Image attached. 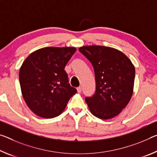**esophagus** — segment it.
Here are the masks:
<instances>
[{"label":"esophagus","mask_w":157,"mask_h":157,"mask_svg":"<svg viewBox=\"0 0 157 157\" xmlns=\"http://www.w3.org/2000/svg\"><path fill=\"white\" fill-rule=\"evenodd\" d=\"M77 90H78V93H80V92L82 91V87H81V86H79V87L77 88Z\"/></svg>","instance_id":"1"}]
</instances>
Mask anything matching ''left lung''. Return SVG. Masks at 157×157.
Here are the masks:
<instances>
[{
  "label": "left lung",
  "mask_w": 157,
  "mask_h": 157,
  "mask_svg": "<svg viewBox=\"0 0 157 157\" xmlns=\"http://www.w3.org/2000/svg\"><path fill=\"white\" fill-rule=\"evenodd\" d=\"M79 51L91 62L95 73V94L85 98L90 112L101 119L114 117L132 96L134 66L125 54L111 47L84 46Z\"/></svg>",
  "instance_id": "8db88e82"
}]
</instances>
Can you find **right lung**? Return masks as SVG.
Here are the masks:
<instances>
[{"instance_id": "add662e5", "label": "right lung", "mask_w": 157, "mask_h": 157, "mask_svg": "<svg viewBox=\"0 0 157 157\" xmlns=\"http://www.w3.org/2000/svg\"><path fill=\"white\" fill-rule=\"evenodd\" d=\"M75 52V47H44L33 52L23 62L19 71L21 93L36 115L56 117L77 93L64 70Z\"/></svg>"}]
</instances>
